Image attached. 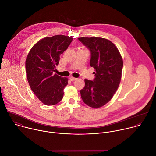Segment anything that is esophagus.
I'll use <instances>...</instances> for the list:
<instances>
[{"mask_svg":"<svg viewBox=\"0 0 156 156\" xmlns=\"http://www.w3.org/2000/svg\"><path fill=\"white\" fill-rule=\"evenodd\" d=\"M70 80H71V81H75V80H77V78H74V77H73V76H71V77L70 78Z\"/></svg>","mask_w":156,"mask_h":156,"instance_id":"1","label":"esophagus"}]
</instances>
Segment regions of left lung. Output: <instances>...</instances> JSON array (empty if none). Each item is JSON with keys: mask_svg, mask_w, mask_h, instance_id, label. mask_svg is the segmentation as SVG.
Returning a JSON list of instances; mask_svg holds the SVG:
<instances>
[{"mask_svg": "<svg viewBox=\"0 0 156 156\" xmlns=\"http://www.w3.org/2000/svg\"><path fill=\"white\" fill-rule=\"evenodd\" d=\"M91 52L90 66L95 69L93 81L84 80L80 91L83 101L93 108H99L112 98L120 83L123 68L122 56L114 44L102 37H79Z\"/></svg>", "mask_w": 156, "mask_h": 156, "instance_id": "8db88e82", "label": "left lung"}]
</instances>
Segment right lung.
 I'll list each match as a JSON object with an SVG mask.
<instances>
[{
	"label": "right lung",
	"mask_w": 156,
	"mask_h": 156,
	"mask_svg": "<svg viewBox=\"0 0 156 156\" xmlns=\"http://www.w3.org/2000/svg\"><path fill=\"white\" fill-rule=\"evenodd\" d=\"M73 37L55 35L43 38L30 50L26 60L27 79L31 90L45 105H53L63 97L68 79L53 73L60 55L67 49Z\"/></svg>",
	"instance_id": "right-lung-1"
}]
</instances>
